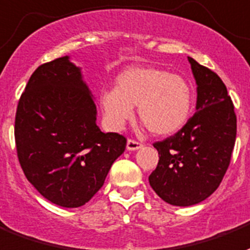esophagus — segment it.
Masks as SVG:
<instances>
[{
  "label": "esophagus",
  "instance_id": "obj_1",
  "mask_svg": "<svg viewBox=\"0 0 250 250\" xmlns=\"http://www.w3.org/2000/svg\"><path fill=\"white\" fill-rule=\"evenodd\" d=\"M141 146H142V144H141V142H138V141H136V140H132V138H129L126 142V149L130 150V151L140 149Z\"/></svg>",
  "mask_w": 250,
  "mask_h": 250
}]
</instances>
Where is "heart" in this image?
<instances>
[{
	"instance_id": "1",
	"label": "heart",
	"mask_w": 250,
	"mask_h": 250,
	"mask_svg": "<svg viewBox=\"0 0 250 250\" xmlns=\"http://www.w3.org/2000/svg\"><path fill=\"white\" fill-rule=\"evenodd\" d=\"M100 104L106 126L120 130L134 114L155 136H170L181 130L192 109L188 83L178 75L155 67H132L118 75L116 88L105 89Z\"/></svg>"
}]
</instances>
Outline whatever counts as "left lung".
Masks as SVG:
<instances>
[{
  "label": "left lung",
  "instance_id": "1",
  "mask_svg": "<svg viewBox=\"0 0 250 250\" xmlns=\"http://www.w3.org/2000/svg\"><path fill=\"white\" fill-rule=\"evenodd\" d=\"M198 84L196 112L174 136L154 142L157 168L151 188L172 206L198 204L213 194L230 163L237 118L233 103L219 75L188 58Z\"/></svg>",
  "mask_w": 250,
  "mask_h": 250
}]
</instances>
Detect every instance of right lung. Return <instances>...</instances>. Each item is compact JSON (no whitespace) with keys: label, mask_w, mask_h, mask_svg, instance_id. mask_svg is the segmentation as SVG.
<instances>
[{"label":"right lung","mask_w":250,"mask_h":250,"mask_svg":"<svg viewBox=\"0 0 250 250\" xmlns=\"http://www.w3.org/2000/svg\"><path fill=\"white\" fill-rule=\"evenodd\" d=\"M80 68L68 56L41 64L16 113L18 161L27 181L61 207L84 206L103 187L126 138L103 133Z\"/></svg>","instance_id":"obj_1"}]
</instances>
